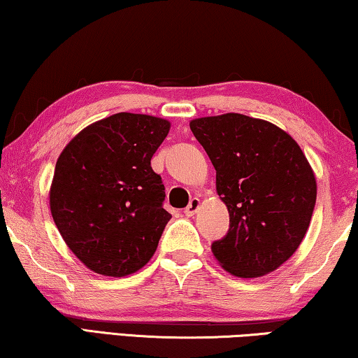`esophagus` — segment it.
I'll use <instances>...</instances> for the list:
<instances>
[{
    "label": "esophagus",
    "instance_id": "esophagus-1",
    "mask_svg": "<svg viewBox=\"0 0 358 358\" xmlns=\"http://www.w3.org/2000/svg\"><path fill=\"white\" fill-rule=\"evenodd\" d=\"M200 205H201L200 199H192V200H190V203H189V206H187V208L184 210V215H185V216H194V215L196 213V211H199Z\"/></svg>",
    "mask_w": 358,
    "mask_h": 358
}]
</instances>
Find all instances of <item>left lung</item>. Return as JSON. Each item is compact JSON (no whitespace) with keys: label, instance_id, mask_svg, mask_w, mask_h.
I'll return each instance as SVG.
<instances>
[{"label":"left lung","instance_id":"left-lung-1","mask_svg":"<svg viewBox=\"0 0 358 358\" xmlns=\"http://www.w3.org/2000/svg\"><path fill=\"white\" fill-rule=\"evenodd\" d=\"M190 131L216 169L229 231L211 252L237 278H260L287 262L307 234L317 179L281 127L239 113L192 119Z\"/></svg>","mask_w":358,"mask_h":358}]
</instances>
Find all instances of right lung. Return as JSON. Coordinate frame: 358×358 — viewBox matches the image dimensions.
Masks as SVG:
<instances>
[{
	"label": "right lung",
	"instance_id": "1",
	"mask_svg": "<svg viewBox=\"0 0 358 358\" xmlns=\"http://www.w3.org/2000/svg\"><path fill=\"white\" fill-rule=\"evenodd\" d=\"M163 117L116 113L90 124L56 162L50 210L69 250L103 276L143 268L171 215L152 157L166 138Z\"/></svg>",
	"mask_w": 358,
	"mask_h": 358
}]
</instances>
